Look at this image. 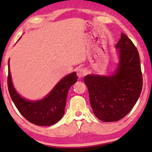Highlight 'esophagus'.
Listing matches in <instances>:
<instances>
[{
  "instance_id": "esophagus-1",
  "label": "esophagus",
  "mask_w": 152,
  "mask_h": 152,
  "mask_svg": "<svg viewBox=\"0 0 152 152\" xmlns=\"http://www.w3.org/2000/svg\"><path fill=\"white\" fill-rule=\"evenodd\" d=\"M87 70L83 68V67H80L77 70V76H78V78H82L83 77L85 76L87 74Z\"/></svg>"
}]
</instances>
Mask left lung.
<instances>
[{
  "instance_id": "1",
  "label": "left lung",
  "mask_w": 152,
  "mask_h": 152,
  "mask_svg": "<svg viewBox=\"0 0 152 152\" xmlns=\"http://www.w3.org/2000/svg\"><path fill=\"white\" fill-rule=\"evenodd\" d=\"M116 48L120 61L113 76L87 75L84 78L94 115L105 122L118 121L128 115L142 87L139 54L134 44L121 33Z\"/></svg>"
}]
</instances>
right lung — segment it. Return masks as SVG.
Returning <instances> with one entry per match:
<instances>
[{
    "mask_svg": "<svg viewBox=\"0 0 152 152\" xmlns=\"http://www.w3.org/2000/svg\"><path fill=\"white\" fill-rule=\"evenodd\" d=\"M77 80L76 73L73 72L61 80L44 99L36 102L28 101L19 96L13 88L8 62L7 85L11 98L22 116L37 126H52L62 118L67 93Z\"/></svg>",
    "mask_w": 152,
    "mask_h": 152,
    "instance_id": "obj_1",
    "label": "right lung"
}]
</instances>
